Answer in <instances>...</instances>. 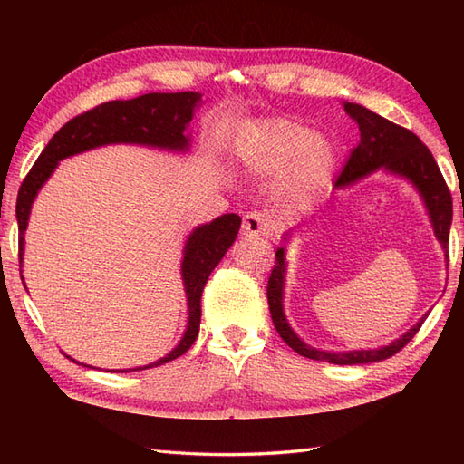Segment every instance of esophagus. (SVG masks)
<instances>
[{
  "label": "esophagus",
  "instance_id": "1",
  "mask_svg": "<svg viewBox=\"0 0 464 464\" xmlns=\"http://www.w3.org/2000/svg\"><path fill=\"white\" fill-rule=\"evenodd\" d=\"M243 237L255 239V237H263V235H269V219L263 213L251 211L243 217Z\"/></svg>",
  "mask_w": 464,
  "mask_h": 464
}]
</instances>
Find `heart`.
I'll return each instance as SVG.
<instances>
[{
    "label": "heart",
    "instance_id": "b5f03b06",
    "mask_svg": "<svg viewBox=\"0 0 464 464\" xmlns=\"http://www.w3.org/2000/svg\"><path fill=\"white\" fill-rule=\"evenodd\" d=\"M233 155L243 171L275 181V195L293 211L309 209L329 189L337 151L323 133L291 117H257L237 127Z\"/></svg>",
    "mask_w": 464,
    "mask_h": 464
}]
</instances>
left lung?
<instances>
[{"mask_svg":"<svg viewBox=\"0 0 464 464\" xmlns=\"http://www.w3.org/2000/svg\"><path fill=\"white\" fill-rule=\"evenodd\" d=\"M344 111H347L354 121L359 123L361 131V143L357 145L349 157V163L337 181V189H347V187L359 183L364 177H369L377 171L395 175L399 179L407 181L412 189L420 197L422 205H425L429 221L435 233L437 241L440 243L442 253L449 263V233L452 223V199L450 191L442 179L439 165L435 157L429 151V147L422 143L419 137L405 130V127L395 125L384 117L372 113L367 107L359 103L344 102ZM295 229L283 233V243L293 241ZM285 283H287V247L277 249V263L271 271L269 285H267V301L269 311L275 329L281 334V339L289 344V347L299 353L301 357H307L313 361H324L333 364H367V362H379L392 357L399 353L405 344L415 337L420 324L425 323L429 313L412 324V327L401 334L389 344H382L377 349H353V351H323L317 347L304 343L287 321L283 303H285Z\"/></svg>","mask_w":464,"mask_h":464,"instance_id":"left-lung-1","label":"left lung"}]
</instances>
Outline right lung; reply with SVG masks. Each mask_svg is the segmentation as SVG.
Returning <instances> with one entry per match:
<instances>
[{
	"label": "right lung",
	"mask_w": 464,
	"mask_h": 464,
	"mask_svg": "<svg viewBox=\"0 0 464 464\" xmlns=\"http://www.w3.org/2000/svg\"><path fill=\"white\" fill-rule=\"evenodd\" d=\"M203 103L201 93L179 92V93H147L127 102H110L75 120L65 123L52 141L45 145L42 155L37 157L32 171L22 183L17 193L15 217L19 227V271H24V251H25V231L32 215V207L37 193L47 183L49 177L57 169L59 161L67 157L80 155L85 151L97 150L105 145H141L151 150L171 151V153H189L191 133L189 123L195 111ZM241 227V217L227 213L217 217L211 223H203L187 235L183 259H181V281L187 297V324L179 343L155 362L143 364L135 369H117L143 371L160 364L169 362L181 357L187 349H191L201 324V293L211 271L221 263L225 253L237 239ZM24 279V277H22ZM25 285V283H24ZM67 359H72L67 354ZM73 362H80L72 359ZM83 364V362H80ZM92 367V364H83Z\"/></svg>",
	"instance_id": "add662e5"
}]
</instances>
